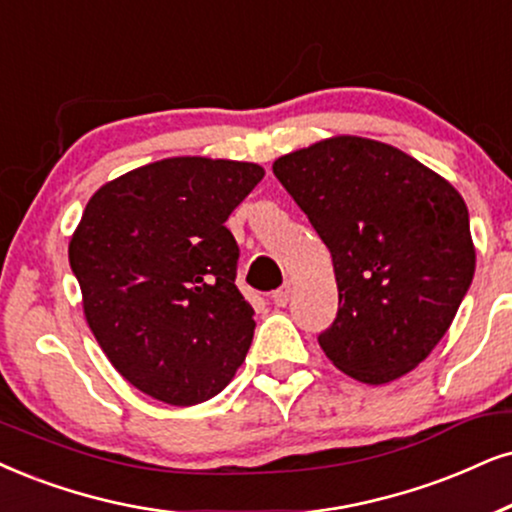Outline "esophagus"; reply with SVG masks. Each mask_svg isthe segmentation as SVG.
Instances as JSON below:
<instances>
[{"mask_svg": "<svg viewBox=\"0 0 512 512\" xmlns=\"http://www.w3.org/2000/svg\"><path fill=\"white\" fill-rule=\"evenodd\" d=\"M271 300H274L276 307H286V304L290 302V286H283L278 288L274 295H271Z\"/></svg>", "mask_w": 512, "mask_h": 512, "instance_id": "1", "label": "esophagus"}]
</instances>
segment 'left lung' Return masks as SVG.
Listing matches in <instances>:
<instances>
[{"mask_svg":"<svg viewBox=\"0 0 512 512\" xmlns=\"http://www.w3.org/2000/svg\"><path fill=\"white\" fill-rule=\"evenodd\" d=\"M331 250L338 316L319 335L335 368L385 385L449 331L475 274L465 200L430 167L364 137H331L274 163Z\"/></svg>","mask_w":512,"mask_h":512,"instance_id":"obj_1","label":"left lung"}]
</instances>
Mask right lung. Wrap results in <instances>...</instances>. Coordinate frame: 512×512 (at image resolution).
<instances>
[{
	"mask_svg": "<svg viewBox=\"0 0 512 512\" xmlns=\"http://www.w3.org/2000/svg\"><path fill=\"white\" fill-rule=\"evenodd\" d=\"M262 177L255 163L181 155L89 198L68 245L84 319L148 397L200 404L245 361L255 312L234 283L238 245L224 222Z\"/></svg>",
	"mask_w": 512,
	"mask_h": 512,
	"instance_id": "obj_1",
	"label": "right lung"
}]
</instances>
